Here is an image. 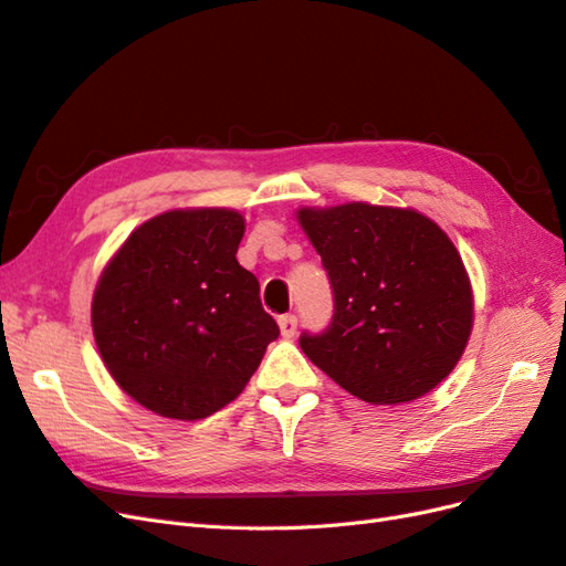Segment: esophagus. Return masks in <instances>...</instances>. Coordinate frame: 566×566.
<instances>
[{"mask_svg": "<svg viewBox=\"0 0 566 566\" xmlns=\"http://www.w3.org/2000/svg\"><path fill=\"white\" fill-rule=\"evenodd\" d=\"M279 328H281V335H283L285 339L295 337V333H297V316H293V314L281 316V318H279Z\"/></svg>", "mask_w": 566, "mask_h": 566, "instance_id": "esophagus-1", "label": "esophagus"}]
</instances>
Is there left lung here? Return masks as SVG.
I'll return each mask as SVG.
<instances>
[{
	"label": "left lung",
	"mask_w": 566,
	"mask_h": 566,
	"mask_svg": "<svg viewBox=\"0 0 566 566\" xmlns=\"http://www.w3.org/2000/svg\"><path fill=\"white\" fill-rule=\"evenodd\" d=\"M297 219L333 287V321L300 347L368 403L432 391L472 333V287L451 238L416 210L347 202Z\"/></svg>",
	"instance_id": "1"
}]
</instances>
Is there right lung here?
Masks as SVG:
<instances>
[{
  "mask_svg": "<svg viewBox=\"0 0 566 566\" xmlns=\"http://www.w3.org/2000/svg\"><path fill=\"white\" fill-rule=\"evenodd\" d=\"M243 233L235 210H169L134 229L101 273L92 300L98 354L119 389L153 413H217L279 337L260 281L235 260Z\"/></svg>",
  "mask_w": 566,
  "mask_h": 566,
  "instance_id": "add662e5",
  "label": "right lung"
}]
</instances>
